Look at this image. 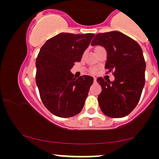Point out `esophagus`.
<instances>
[{
  "instance_id": "esophagus-1",
  "label": "esophagus",
  "mask_w": 159,
  "mask_h": 159,
  "mask_svg": "<svg viewBox=\"0 0 159 159\" xmlns=\"http://www.w3.org/2000/svg\"><path fill=\"white\" fill-rule=\"evenodd\" d=\"M93 80H94V82H97V78L93 77Z\"/></svg>"
}]
</instances>
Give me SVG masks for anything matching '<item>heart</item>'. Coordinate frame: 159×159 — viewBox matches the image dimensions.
I'll return each mask as SVG.
<instances>
[{
    "mask_svg": "<svg viewBox=\"0 0 159 159\" xmlns=\"http://www.w3.org/2000/svg\"><path fill=\"white\" fill-rule=\"evenodd\" d=\"M101 48V47H97V48H95V50H96V49H98V48ZM95 71H96V70H95L94 68H92V69H91V73H95Z\"/></svg>",
    "mask_w": 159,
    "mask_h": 159,
    "instance_id": "heart-1",
    "label": "heart"
}]
</instances>
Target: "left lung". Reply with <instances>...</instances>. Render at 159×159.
<instances>
[{
  "label": "left lung",
  "mask_w": 159,
  "mask_h": 159,
  "mask_svg": "<svg viewBox=\"0 0 159 159\" xmlns=\"http://www.w3.org/2000/svg\"><path fill=\"white\" fill-rule=\"evenodd\" d=\"M100 45L107 50L105 69L113 72V81L98 78L102 86L98 97L102 112L113 118L124 117L135 109L145 85V62L140 46L121 32L98 34L91 46Z\"/></svg>",
  "instance_id": "left-lung-1"
}]
</instances>
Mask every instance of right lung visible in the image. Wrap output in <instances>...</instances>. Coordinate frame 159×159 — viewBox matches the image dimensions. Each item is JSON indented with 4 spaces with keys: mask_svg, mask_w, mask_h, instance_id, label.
Segmentation results:
<instances>
[{
    "mask_svg": "<svg viewBox=\"0 0 159 159\" xmlns=\"http://www.w3.org/2000/svg\"><path fill=\"white\" fill-rule=\"evenodd\" d=\"M94 34L60 33L48 39L36 60V84L47 109L60 117H70L82 110L93 77L75 79L70 70L80 62Z\"/></svg>",
    "mask_w": 159,
    "mask_h": 159,
    "instance_id": "obj_1",
    "label": "right lung"
}]
</instances>
